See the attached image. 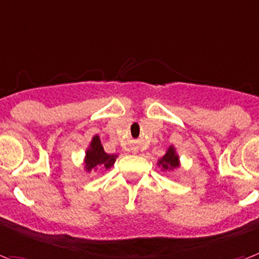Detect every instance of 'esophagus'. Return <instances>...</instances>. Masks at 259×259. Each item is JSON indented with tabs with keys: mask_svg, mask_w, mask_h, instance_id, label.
Segmentation results:
<instances>
[{
	"mask_svg": "<svg viewBox=\"0 0 259 259\" xmlns=\"http://www.w3.org/2000/svg\"><path fill=\"white\" fill-rule=\"evenodd\" d=\"M134 152H138V150H135V151H134Z\"/></svg>",
	"mask_w": 259,
	"mask_h": 259,
	"instance_id": "1",
	"label": "esophagus"
}]
</instances>
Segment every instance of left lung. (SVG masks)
Segmentation results:
<instances>
[{
	"label": "left lung",
	"instance_id": "1",
	"mask_svg": "<svg viewBox=\"0 0 259 259\" xmlns=\"http://www.w3.org/2000/svg\"><path fill=\"white\" fill-rule=\"evenodd\" d=\"M159 165H162L164 169H174L179 165V158H178L177 152H175L172 146L169 147L164 156L159 160Z\"/></svg>",
	"mask_w": 259,
	"mask_h": 259
}]
</instances>
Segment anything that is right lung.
Instances as JSON below:
<instances>
[{
  "instance_id": "obj_1",
  "label": "right lung",
  "mask_w": 259,
  "mask_h": 259,
  "mask_svg": "<svg viewBox=\"0 0 259 259\" xmlns=\"http://www.w3.org/2000/svg\"><path fill=\"white\" fill-rule=\"evenodd\" d=\"M116 160V155L107 154L101 146L100 138L95 136L91 142L90 148L87 150L85 154V168L87 171L97 168H111Z\"/></svg>"
}]
</instances>
